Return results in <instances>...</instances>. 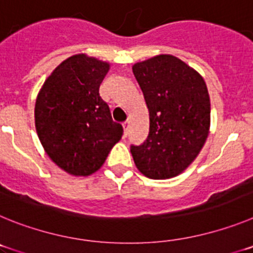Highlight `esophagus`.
Here are the masks:
<instances>
[{
    "instance_id": "esophagus-1",
    "label": "esophagus",
    "mask_w": 253,
    "mask_h": 253,
    "mask_svg": "<svg viewBox=\"0 0 253 253\" xmlns=\"http://www.w3.org/2000/svg\"><path fill=\"white\" fill-rule=\"evenodd\" d=\"M129 124H130V122L129 120H125L124 123H123V128H124V131L125 134L128 133V129H129Z\"/></svg>"
}]
</instances>
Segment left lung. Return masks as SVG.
<instances>
[{
	"label": "left lung",
	"instance_id": "1",
	"mask_svg": "<svg viewBox=\"0 0 253 253\" xmlns=\"http://www.w3.org/2000/svg\"><path fill=\"white\" fill-rule=\"evenodd\" d=\"M149 110V134L131 146L143 175L165 180L180 175L202 151L210 128V99L204 78L169 54L133 66Z\"/></svg>",
	"mask_w": 253,
	"mask_h": 253
}]
</instances>
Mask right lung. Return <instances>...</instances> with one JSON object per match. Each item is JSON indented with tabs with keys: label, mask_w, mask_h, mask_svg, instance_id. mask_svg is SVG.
<instances>
[{
	"label": "right lung",
	"mask_w": 253,
	"mask_h": 253,
	"mask_svg": "<svg viewBox=\"0 0 253 253\" xmlns=\"http://www.w3.org/2000/svg\"><path fill=\"white\" fill-rule=\"evenodd\" d=\"M109 69L107 62L72 55L50 73L38 93V137L50 160L71 175H92L122 139V124L114 122L99 93Z\"/></svg>",
	"instance_id": "1"
}]
</instances>
